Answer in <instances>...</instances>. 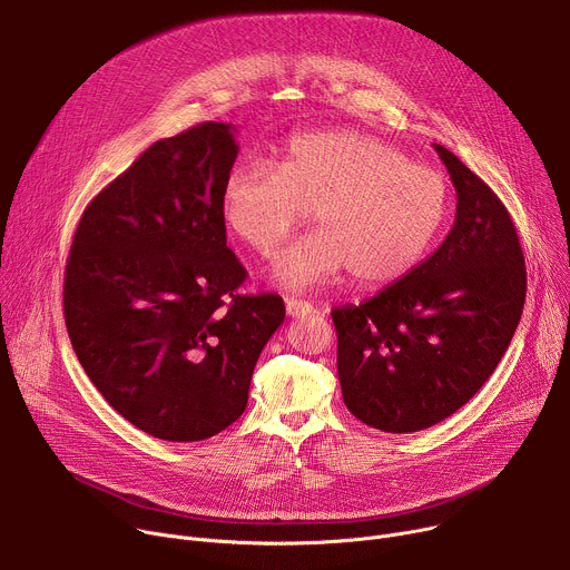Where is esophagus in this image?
I'll list each match as a JSON object with an SVG mask.
<instances>
[{
	"label": "esophagus",
	"mask_w": 570,
	"mask_h": 570,
	"mask_svg": "<svg viewBox=\"0 0 570 570\" xmlns=\"http://www.w3.org/2000/svg\"><path fill=\"white\" fill-rule=\"evenodd\" d=\"M317 308L311 302L304 299H295V297H286V313L291 317H304V315H313Z\"/></svg>",
	"instance_id": "1"
}]
</instances>
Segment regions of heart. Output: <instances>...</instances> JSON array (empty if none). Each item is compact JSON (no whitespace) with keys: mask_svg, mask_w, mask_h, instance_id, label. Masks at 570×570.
Wrapping results in <instances>:
<instances>
[{"mask_svg":"<svg viewBox=\"0 0 570 570\" xmlns=\"http://www.w3.org/2000/svg\"><path fill=\"white\" fill-rule=\"evenodd\" d=\"M220 209L229 232L262 257L313 209L317 229L275 262V279L286 288H313L347 268L363 286H385L431 248L446 218L449 187L435 169L413 165L376 137L320 130L293 137L277 171L234 167Z\"/></svg>","mask_w":570,"mask_h":570,"instance_id":"b5f03b06","label":"heart"}]
</instances>
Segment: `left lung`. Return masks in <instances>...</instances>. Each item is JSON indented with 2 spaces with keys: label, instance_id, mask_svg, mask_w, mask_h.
I'll return each mask as SVG.
<instances>
[{
  "label": "left lung",
  "instance_id": "8db88e82",
  "mask_svg": "<svg viewBox=\"0 0 570 570\" xmlns=\"http://www.w3.org/2000/svg\"><path fill=\"white\" fill-rule=\"evenodd\" d=\"M458 194L442 246L358 306H338V376L350 413L385 433L424 431L492 376L519 327L525 259L501 198L444 146Z\"/></svg>",
  "mask_w": 570,
  "mask_h": 570
}]
</instances>
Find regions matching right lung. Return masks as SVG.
I'll return each mask as SVG.
<instances>
[{
  "label": "right lung",
  "instance_id": "obj_1",
  "mask_svg": "<svg viewBox=\"0 0 570 570\" xmlns=\"http://www.w3.org/2000/svg\"><path fill=\"white\" fill-rule=\"evenodd\" d=\"M238 146L205 121L148 146L86 207L65 266L71 347L139 431L198 442L248 405L264 345L284 322L275 293L240 295L220 191Z\"/></svg>",
  "mask_w": 570,
  "mask_h": 570
}]
</instances>
